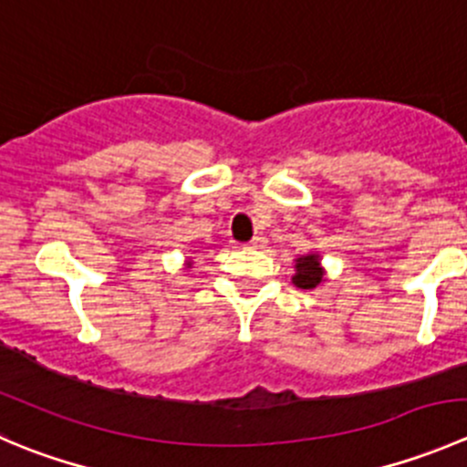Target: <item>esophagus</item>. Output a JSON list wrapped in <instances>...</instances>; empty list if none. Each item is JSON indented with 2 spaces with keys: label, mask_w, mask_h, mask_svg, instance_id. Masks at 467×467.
I'll return each instance as SVG.
<instances>
[{
  "label": "esophagus",
  "mask_w": 467,
  "mask_h": 467,
  "mask_svg": "<svg viewBox=\"0 0 467 467\" xmlns=\"http://www.w3.org/2000/svg\"><path fill=\"white\" fill-rule=\"evenodd\" d=\"M265 244H266V237L257 234V237H253L251 242H248V246H251V248H265Z\"/></svg>",
  "instance_id": "obj_1"
}]
</instances>
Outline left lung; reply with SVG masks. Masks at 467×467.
I'll use <instances>...</instances> for the list:
<instances>
[{
	"instance_id": "1",
	"label": "left lung",
	"mask_w": 467,
	"mask_h": 467,
	"mask_svg": "<svg viewBox=\"0 0 467 467\" xmlns=\"http://www.w3.org/2000/svg\"><path fill=\"white\" fill-rule=\"evenodd\" d=\"M324 280V269H321V262L317 253L310 255L296 257V265H294V275L292 283L301 289H312Z\"/></svg>"
}]
</instances>
